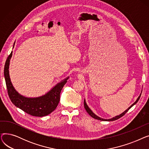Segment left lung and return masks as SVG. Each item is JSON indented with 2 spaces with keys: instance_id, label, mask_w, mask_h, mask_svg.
<instances>
[{
  "instance_id": "1",
  "label": "left lung",
  "mask_w": 149,
  "mask_h": 149,
  "mask_svg": "<svg viewBox=\"0 0 149 149\" xmlns=\"http://www.w3.org/2000/svg\"><path fill=\"white\" fill-rule=\"evenodd\" d=\"M141 92H142V91H141ZM141 93H140V95H139V96L138 97V98L136 99V100L135 101V103H133L129 108H127V109H126V111H125L124 112H123L122 113H121L120 115H116V116H114V117H113V118H111V119H103V118H100V117H99L98 116H97V115H96L94 113H93L92 111H91V109L88 107V104H86V100H85V99L84 100V108H85V109H86V112L89 113V115H91L92 118H95V119H96V120H101V121H115V120H118V119H119L120 118H121V117H122L124 115H125V113H126L129 109L133 106H134L138 101V100H139V98H140V97H141Z\"/></svg>"
}]
</instances>
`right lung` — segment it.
<instances>
[{
    "label": "right lung",
    "instance_id": "right-lung-1",
    "mask_svg": "<svg viewBox=\"0 0 149 149\" xmlns=\"http://www.w3.org/2000/svg\"><path fill=\"white\" fill-rule=\"evenodd\" d=\"M14 44L15 42L13 48ZM12 54L13 52L8 57L4 68V77L6 88L11 102L17 107L32 116L42 117L50 114L58 106L61 91L67 83L69 77L57 83L49 92L42 96L35 98L24 97L20 95L15 89L11 81L9 74V66Z\"/></svg>",
    "mask_w": 149,
    "mask_h": 149
}]
</instances>
